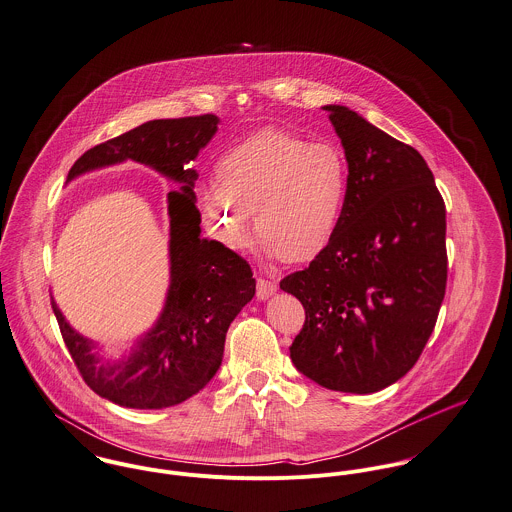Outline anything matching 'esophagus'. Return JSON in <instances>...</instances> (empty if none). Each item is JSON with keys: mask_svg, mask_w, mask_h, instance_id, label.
Segmentation results:
<instances>
[{"mask_svg": "<svg viewBox=\"0 0 512 512\" xmlns=\"http://www.w3.org/2000/svg\"><path fill=\"white\" fill-rule=\"evenodd\" d=\"M277 293V283L267 281V279H259L257 281V299L259 301H267L269 297H273Z\"/></svg>", "mask_w": 512, "mask_h": 512, "instance_id": "esophagus-1", "label": "esophagus"}]
</instances>
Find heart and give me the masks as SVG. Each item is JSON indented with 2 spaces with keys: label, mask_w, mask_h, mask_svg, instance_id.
Listing matches in <instances>:
<instances>
[{
  "label": "heart",
  "mask_w": 512,
  "mask_h": 512,
  "mask_svg": "<svg viewBox=\"0 0 512 512\" xmlns=\"http://www.w3.org/2000/svg\"><path fill=\"white\" fill-rule=\"evenodd\" d=\"M217 180L196 186L209 235L231 251H249L257 229L267 251L308 263L334 241L348 200V162L340 148L281 128H263L225 148Z\"/></svg>",
  "instance_id": "b5f03b06"
}]
</instances>
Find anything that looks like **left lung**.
<instances>
[{
	"label": "left lung",
	"instance_id": "left-lung-1",
	"mask_svg": "<svg viewBox=\"0 0 512 512\" xmlns=\"http://www.w3.org/2000/svg\"><path fill=\"white\" fill-rule=\"evenodd\" d=\"M322 110L350 186L332 245L281 281L307 312L291 360L322 388L374 394L408 374L433 332L447 283L445 204L417 150L348 106Z\"/></svg>",
	"mask_w": 512,
	"mask_h": 512
}]
</instances>
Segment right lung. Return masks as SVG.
Listing matches in <instances>:
<instances>
[{"label": "right lung", "instance_id": "1", "mask_svg": "<svg viewBox=\"0 0 512 512\" xmlns=\"http://www.w3.org/2000/svg\"><path fill=\"white\" fill-rule=\"evenodd\" d=\"M219 126L213 114L150 120L87 150L67 184L126 160L178 184L168 192L170 283L154 324L118 358L77 332L51 297L63 340L87 386L101 398L132 409L178 406L204 390L221 366L225 334L255 297L251 267L215 239L202 237L192 162Z\"/></svg>", "mask_w": 512, "mask_h": 512}]
</instances>
